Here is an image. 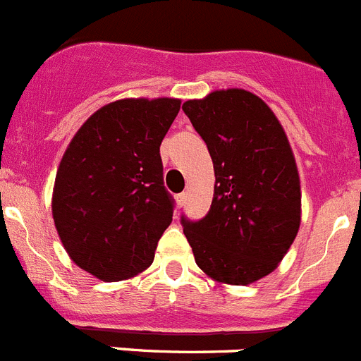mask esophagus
I'll return each mask as SVG.
<instances>
[{"label": "esophagus", "instance_id": "1", "mask_svg": "<svg viewBox=\"0 0 361 361\" xmlns=\"http://www.w3.org/2000/svg\"><path fill=\"white\" fill-rule=\"evenodd\" d=\"M186 200H188V195L186 193L177 195V205H178V207H183V205L186 204Z\"/></svg>", "mask_w": 361, "mask_h": 361}]
</instances>
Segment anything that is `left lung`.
Returning <instances> with one entry per match:
<instances>
[{"instance_id": "left-lung-1", "label": "left lung", "mask_w": 361, "mask_h": 361, "mask_svg": "<svg viewBox=\"0 0 361 361\" xmlns=\"http://www.w3.org/2000/svg\"><path fill=\"white\" fill-rule=\"evenodd\" d=\"M214 164L205 218L183 216L195 262L212 280L248 286L289 252L301 223V186L286 131L269 106L241 88L183 104Z\"/></svg>"}]
</instances>
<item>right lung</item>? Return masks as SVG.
Segmentation results:
<instances>
[{
    "label": "right lung",
    "mask_w": 361,
    "mask_h": 361,
    "mask_svg": "<svg viewBox=\"0 0 361 361\" xmlns=\"http://www.w3.org/2000/svg\"><path fill=\"white\" fill-rule=\"evenodd\" d=\"M178 99H120L94 113L68 143L53 190V219L74 264L102 281L152 264L171 223L159 147Z\"/></svg>",
    "instance_id": "right-lung-1"
}]
</instances>
